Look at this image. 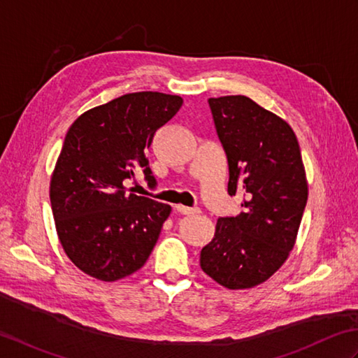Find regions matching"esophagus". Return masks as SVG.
Wrapping results in <instances>:
<instances>
[{
	"mask_svg": "<svg viewBox=\"0 0 358 358\" xmlns=\"http://www.w3.org/2000/svg\"><path fill=\"white\" fill-rule=\"evenodd\" d=\"M176 210L180 215H196L201 211L198 207H185V206H176Z\"/></svg>",
	"mask_w": 358,
	"mask_h": 358,
	"instance_id": "esophagus-1",
	"label": "esophagus"
}]
</instances>
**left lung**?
Returning a JSON list of instances; mask_svg holds the SVG:
<instances>
[{"label":"left lung","instance_id":"left-lung-1","mask_svg":"<svg viewBox=\"0 0 358 358\" xmlns=\"http://www.w3.org/2000/svg\"><path fill=\"white\" fill-rule=\"evenodd\" d=\"M229 160V194L244 192L238 216L220 217L201 250V268L227 289H250L278 271L294 249L308 182L296 136L245 96L208 99Z\"/></svg>","mask_w":358,"mask_h":358}]
</instances>
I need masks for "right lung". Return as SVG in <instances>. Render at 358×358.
<instances>
[{"mask_svg":"<svg viewBox=\"0 0 358 358\" xmlns=\"http://www.w3.org/2000/svg\"><path fill=\"white\" fill-rule=\"evenodd\" d=\"M180 106L182 99L170 94H125L80 115L64 137L50 207L64 252L92 278H125L155 249L171 207L125 185L142 169L156 187L145 150Z\"/></svg>","mask_w":358,"mask_h":358,"instance_id":"right-lung-1","label":"right lung"}]
</instances>
